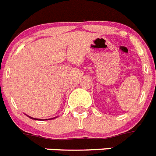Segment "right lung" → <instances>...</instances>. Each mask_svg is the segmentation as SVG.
Here are the masks:
<instances>
[{
    "label": "right lung",
    "instance_id": "add662e5",
    "mask_svg": "<svg viewBox=\"0 0 156 156\" xmlns=\"http://www.w3.org/2000/svg\"><path fill=\"white\" fill-rule=\"evenodd\" d=\"M34 119H35V118H34ZM36 120H38V119H36Z\"/></svg>",
    "mask_w": 156,
    "mask_h": 156
}]
</instances>
